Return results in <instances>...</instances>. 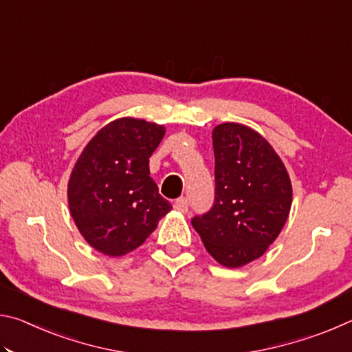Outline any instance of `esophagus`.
I'll return each mask as SVG.
<instances>
[{
  "label": "esophagus",
  "instance_id": "obj_1",
  "mask_svg": "<svg viewBox=\"0 0 352 352\" xmlns=\"http://www.w3.org/2000/svg\"><path fill=\"white\" fill-rule=\"evenodd\" d=\"M188 199H184V197H180V199H177L175 200V204H174V208L177 211H180V212H186L188 211Z\"/></svg>",
  "mask_w": 352,
  "mask_h": 352
}]
</instances>
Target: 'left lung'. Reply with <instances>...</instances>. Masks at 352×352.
Listing matches in <instances>:
<instances>
[{"label": "left lung", "instance_id": "8db88e82", "mask_svg": "<svg viewBox=\"0 0 352 352\" xmlns=\"http://www.w3.org/2000/svg\"><path fill=\"white\" fill-rule=\"evenodd\" d=\"M214 205L190 223L219 264L236 269L261 258L281 233L292 206V183L265 138L237 122L212 130Z\"/></svg>", "mask_w": 352, "mask_h": 352}]
</instances>
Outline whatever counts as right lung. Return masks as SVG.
I'll return each instance as SVG.
<instances>
[{"label": "right lung", "mask_w": 352, "mask_h": 352, "mask_svg": "<svg viewBox=\"0 0 352 352\" xmlns=\"http://www.w3.org/2000/svg\"><path fill=\"white\" fill-rule=\"evenodd\" d=\"M166 129L119 118L93 136L68 182L71 217L93 248L124 256L144 242L172 205L158 192L148 158Z\"/></svg>", "instance_id": "right-lung-1"}]
</instances>
